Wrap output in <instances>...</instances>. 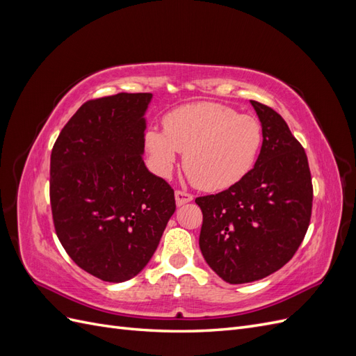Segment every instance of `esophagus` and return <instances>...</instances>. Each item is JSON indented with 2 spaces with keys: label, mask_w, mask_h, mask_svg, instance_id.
<instances>
[{
  "label": "esophagus",
  "mask_w": 356,
  "mask_h": 356,
  "mask_svg": "<svg viewBox=\"0 0 356 356\" xmlns=\"http://www.w3.org/2000/svg\"><path fill=\"white\" fill-rule=\"evenodd\" d=\"M175 200H177L178 207H181V204H186V203L191 202L193 200V195H190V193H187V191L177 190L175 191Z\"/></svg>",
  "instance_id": "esophagus-1"
}]
</instances>
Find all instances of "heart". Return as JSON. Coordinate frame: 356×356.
Masks as SVG:
<instances>
[{
    "label": "heart",
    "mask_w": 356,
    "mask_h": 356,
    "mask_svg": "<svg viewBox=\"0 0 356 356\" xmlns=\"http://www.w3.org/2000/svg\"><path fill=\"white\" fill-rule=\"evenodd\" d=\"M263 126L252 115L217 102L182 105L165 117V129L149 127L145 148L160 177H169L178 154L195 184L229 188L246 177L260 154Z\"/></svg>",
    "instance_id": "1"
}]
</instances>
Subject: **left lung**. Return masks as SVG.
<instances>
[{"instance_id":"obj_1","label":"left lung","mask_w":356,"mask_h":356,"mask_svg":"<svg viewBox=\"0 0 356 356\" xmlns=\"http://www.w3.org/2000/svg\"><path fill=\"white\" fill-rule=\"evenodd\" d=\"M251 104L263 126L254 168L238 184L196 199L202 255L229 284L260 281L284 267L305 239L314 200L305 148L270 106Z\"/></svg>"}]
</instances>
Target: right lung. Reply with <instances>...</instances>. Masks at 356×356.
<instances>
[{"label": "right lung", "mask_w": 356, "mask_h": 356, "mask_svg": "<svg viewBox=\"0 0 356 356\" xmlns=\"http://www.w3.org/2000/svg\"><path fill=\"white\" fill-rule=\"evenodd\" d=\"M152 93L83 104L50 157V203L71 260L105 282H124L152 260L175 212L174 188L144 163Z\"/></svg>", "instance_id": "1"}]
</instances>
